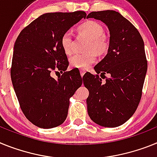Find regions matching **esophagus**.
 Wrapping results in <instances>:
<instances>
[{
    "label": "esophagus",
    "mask_w": 157,
    "mask_h": 157,
    "mask_svg": "<svg viewBox=\"0 0 157 157\" xmlns=\"http://www.w3.org/2000/svg\"><path fill=\"white\" fill-rule=\"evenodd\" d=\"M84 73H85V70H80V75H81V77L84 76Z\"/></svg>",
    "instance_id": "esophagus-1"
}]
</instances>
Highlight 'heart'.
Segmentation results:
<instances>
[{"label": "heart", "mask_w": 157, "mask_h": 157, "mask_svg": "<svg viewBox=\"0 0 157 157\" xmlns=\"http://www.w3.org/2000/svg\"><path fill=\"white\" fill-rule=\"evenodd\" d=\"M80 31L86 35L91 42L88 46L87 50L91 51L86 54H75L69 58V63L72 67L80 69H87L95 62L96 54H103L107 48V43L104 39V28L101 24L96 21L89 20L80 26ZM61 46L64 52L66 54H70L73 51V35L70 31H65L61 38Z\"/></svg>", "instance_id": "1"}]
</instances>
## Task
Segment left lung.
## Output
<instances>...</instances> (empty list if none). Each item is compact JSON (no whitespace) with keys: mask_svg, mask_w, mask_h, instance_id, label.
Listing matches in <instances>:
<instances>
[{"mask_svg":"<svg viewBox=\"0 0 157 157\" xmlns=\"http://www.w3.org/2000/svg\"><path fill=\"white\" fill-rule=\"evenodd\" d=\"M87 18L101 20L110 31L108 53L94 67L97 74L87 73L83 77L89 91L88 115L99 126L117 127L131 118L141 100L148 67L144 41L137 28L118 12H92ZM99 73H109L110 77L105 76L103 83Z\"/></svg>","mask_w":157,"mask_h":157,"instance_id":"8db88e82","label":"left lung"}]
</instances>
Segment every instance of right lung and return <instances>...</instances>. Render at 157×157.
I'll list each match as a JSON object with an SVG mask.
<instances>
[{"mask_svg":"<svg viewBox=\"0 0 157 157\" xmlns=\"http://www.w3.org/2000/svg\"><path fill=\"white\" fill-rule=\"evenodd\" d=\"M83 11L41 15L22 30L14 45L11 78L20 107L25 117L38 127L60 126L68 114L69 98L83 80L69 66L61 46L64 32L86 18ZM63 73L57 80L53 71Z\"/></svg>","mask_w":157,"mask_h":157,"instance_id":"add662e5","label":"right lung"}]
</instances>
